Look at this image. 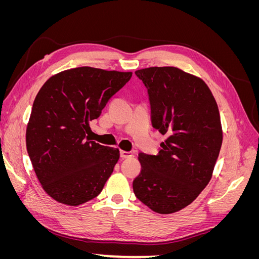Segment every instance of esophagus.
I'll list each match as a JSON object with an SVG mask.
<instances>
[{
  "mask_svg": "<svg viewBox=\"0 0 259 259\" xmlns=\"http://www.w3.org/2000/svg\"><path fill=\"white\" fill-rule=\"evenodd\" d=\"M120 154H121V158H123V159L132 158V156L134 155V153H133L132 151H124V150H121V151H120Z\"/></svg>",
  "mask_w": 259,
  "mask_h": 259,
  "instance_id": "obj_1",
  "label": "esophagus"
}]
</instances>
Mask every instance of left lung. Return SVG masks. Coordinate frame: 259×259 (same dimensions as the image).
<instances>
[{
    "label": "left lung",
    "mask_w": 259,
    "mask_h": 259,
    "mask_svg": "<svg viewBox=\"0 0 259 259\" xmlns=\"http://www.w3.org/2000/svg\"><path fill=\"white\" fill-rule=\"evenodd\" d=\"M148 90L152 126L166 136L156 155L140 152L133 182L139 201L159 214L185 208L207 186L221 151L217 103L200 77L176 67L135 71Z\"/></svg>",
    "instance_id": "obj_1"
}]
</instances>
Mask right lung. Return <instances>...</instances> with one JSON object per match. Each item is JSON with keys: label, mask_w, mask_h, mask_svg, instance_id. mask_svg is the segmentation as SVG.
Returning a JSON list of instances; mask_svg holds the SVG:
<instances>
[{"label": "right lung", "mask_w": 259, "mask_h": 259, "mask_svg": "<svg viewBox=\"0 0 259 259\" xmlns=\"http://www.w3.org/2000/svg\"><path fill=\"white\" fill-rule=\"evenodd\" d=\"M132 74L79 67L51 76L38 91L26 145L38 182L54 200L76 206L103 190L120 151L91 140L90 122Z\"/></svg>", "instance_id": "obj_1"}]
</instances>
